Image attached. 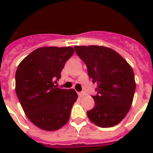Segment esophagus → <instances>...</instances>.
Here are the masks:
<instances>
[{"label": "esophagus", "instance_id": "obj_1", "mask_svg": "<svg viewBox=\"0 0 153 153\" xmlns=\"http://www.w3.org/2000/svg\"><path fill=\"white\" fill-rule=\"evenodd\" d=\"M78 95H79V97H83L86 96V93L84 92H79V93H78Z\"/></svg>", "mask_w": 153, "mask_h": 153}]
</instances>
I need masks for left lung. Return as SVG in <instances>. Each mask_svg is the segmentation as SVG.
I'll return each mask as SVG.
<instances>
[{
	"instance_id": "8db88e82",
	"label": "left lung",
	"mask_w": 153,
	"mask_h": 153,
	"mask_svg": "<svg viewBox=\"0 0 153 153\" xmlns=\"http://www.w3.org/2000/svg\"><path fill=\"white\" fill-rule=\"evenodd\" d=\"M86 65L90 79L97 83L95 106L86 112L90 121L102 128L120 123L132 105L136 90L130 65L113 50L102 46H75Z\"/></svg>"
}]
</instances>
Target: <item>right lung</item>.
<instances>
[{
    "label": "right lung",
    "mask_w": 153,
    "mask_h": 153,
    "mask_svg": "<svg viewBox=\"0 0 153 153\" xmlns=\"http://www.w3.org/2000/svg\"><path fill=\"white\" fill-rule=\"evenodd\" d=\"M73 47H40L19 64L15 74L16 93L27 118L40 129L57 130L68 122L78 96L74 89L55 86Z\"/></svg>",
    "instance_id": "obj_1"
}]
</instances>
